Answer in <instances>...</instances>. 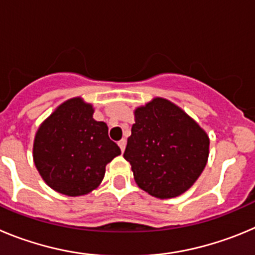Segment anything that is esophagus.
<instances>
[{
    "instance_id": "esophagus-1",
    "label": "esophagus",
    "mask_w": 255,
    "mask_h": 255,
    "mask_svg": "<svg viewBox=\"0 0 255 255\" xmlns=\"http://www.w3.org/2000/svg\"><path fill=\"white\" fill-rule=\"evenodd\" d=\"M126 144H127V141H126L125 138H123V139H121V141L118 142V146H119V147H121V150H122V152H123V151H125V148H126Z\"/></svg>"
}]
</instances>
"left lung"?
Segmentation results:
<instances>
[{
	"label": "left lung",
	"mask_w": 255,
	"mask_h": 255,
	"mask_svg": "<svg viewBox=\"0 0 255 255\" xmlns=\"http://www.w3.org/2000/svg\"><path fill=\"white\" fill-rule=\"evenodd\" d=\"M134 122L123 157L132 166L137 185L161 199L184 193L207 164V133L162 98L137 108Z\"/></svg>",
	"instance_id": "1"
}]
</instances>
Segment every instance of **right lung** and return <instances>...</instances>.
Returning <instances> with one entry per match:
<instances>
[{
    "instance_id": "right-lung-1",
    "label": "right lung",
    "mask_w": 255,
    "mask_h": 255,
    "mask_svg": "<svg viewBox=\"0 0 255 255\" xmlns=\"http://www.w3.org/2000/svg\"><path fill=\"white\" fill-rule=\"evenodd\" d=\"M94 108L81 98L59 105L38 128L33 157L52 189L66 196L90 193L99 187L105 166L121 148L108 136V126L93 118Z\"/></svg>"
}]
</instances>
